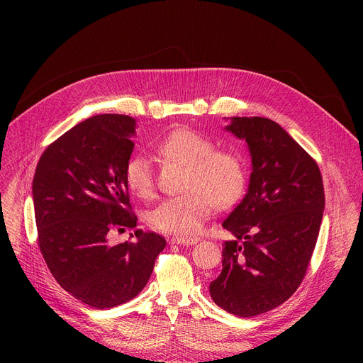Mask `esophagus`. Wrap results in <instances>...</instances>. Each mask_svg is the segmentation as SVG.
<instances>
[{"mask_svg":"<svg viewBox=\"0 0 363 363\" xmlns=\"http://www.w3.org/2000/svg\"><path fill=\"white\" fill-rule=\"evenodd\" d=\"M199 242L197 237H172L170 244H179V245H194Z\"/></svg>","mask_w":363,"mask_h":363,"instance_id":"1","label":"esophagus"}]
</instances>
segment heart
Listing matches in <instances>:
<instances>
[{
  "mask_svg": "<svg viewBox=\"0 0 363 363\" xmlns=\"http://www.w3.org/2000/svg\"><path fill=\"white\" fill-rule=\"evenodd\" d=\"M157 150L164 159L188 167L184 188L189 191L167 197L152 208L147 218L152 230L191 235L212 215L216 204L230 207L241 197L245 170L235 152L215 150L212 140L191 129L172 130ZM125 179L135 196L150 199L155 194V169L147 156L138 155L128 160Z\"/></svg>",
  "mask_w": 363,
  "mask_h": 363,
  "instance_id": "1",
  "label": "heart"
}]
</instances>
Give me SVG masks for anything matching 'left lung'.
<instances>
[{
    "mask_svg": "<svg viewBox=\"0 0 363 363\" xmlns=\"http://www.w3.org/2000/svg\"><path fill=\"white\" fill-rule=\"evenodd\" d=\"M226 130L252 156L249 189L222 226V272L211 296L223 311L250 318L275 309L298 289L312 259L325 194L318 163L277 122L233 118Z\"/></svg>",
    "mask_w": 363,
    "mask_h": 363,
    "instance_id": "1",
    "label": "left lung"
}]
</instances>
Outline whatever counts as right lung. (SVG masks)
Wrapping results in <instances>:
<instances>
[{"instance_id":"1","label":"right lung","mask_w":363,"mask_h":363,"mask_svg":"<svg viewBox=\"0 0 363 363\" xmlns=\"http://www.w3.org/2000/svg\"><path fill=\"white\" fill-rule=\"evenodd\" d=\"M135 119L97 114L51 143L32 182L38 245L55 281L94 309L116 308L145 287L166 240L135 231V241L108 242L137 226L125 167ZM133 237V235H132Z\"/></svg>"}]
</instances>
